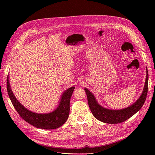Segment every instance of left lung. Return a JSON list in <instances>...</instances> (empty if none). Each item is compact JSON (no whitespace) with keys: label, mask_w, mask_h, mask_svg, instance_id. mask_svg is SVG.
Masks as SVG:
<instances>
[{"label":"left lung","mask_w":155,"mask_h":155,"mask_svg":"<svg viewBox=\"0 0 155 155\" xmlns=\"http://www.w3.org/2000/svg\"><path fill=\"white\" fill-rule=\"evenodd\" d=\"M148 89V71L146 68V78L143 93L140 97L134 104L130 107L121 110H109L101 107L95 100V97L86 88L85 91L87 94L89 107L94 116L101 122L108 124H118L124 122L132 117L142 107L146 97Z\"/></svg>","instance_id":"8db88e82"}]
</instances>
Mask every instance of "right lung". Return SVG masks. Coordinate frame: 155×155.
Here are the masks:
<instances>
[{
  "label": "right lung",
  "mask_w": 155,
  "mask_h": 155,
  "mask_svg": "<svg viewBox=\"0 0 155 155\" xmlns=\"http://www.w3.org/2000/svg\"><path fill=\"white\" fill-rule=\"evenodd\" d=\"M7 89L8 95L13 106L19 115L27 123L36 127L44 129H53L61 126L68 118L70 112V101L75 87L69 88L65 91L61 102L54 111L49 114H36L28 110L18 102L13 94L10 87L9 77L7 78Z\"/></svg>",
  "instance_id": "1"
}]
</instances>
